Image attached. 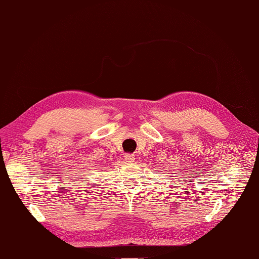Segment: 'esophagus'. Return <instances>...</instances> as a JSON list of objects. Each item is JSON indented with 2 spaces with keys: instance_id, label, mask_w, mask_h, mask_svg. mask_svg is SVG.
I'll list each match as a JSON object with an SVG mask.
<instances>
[{
  "instance_id": "esophagus-1",
  "label": "esophagus",
  "mask_w": 259,
  "mask_h": 259,
  "mask_svg": "<svg viewBox=\"0 0 259 259\" xmlns=\"http://www.w3.org/2000/svg\"><path fill=\"white\" fill-rule=\"evenodd\" d=\"M124 158L127 163H133L134 159H135V155L134 154H125Z\"/></svg>"
}]
</instances>
